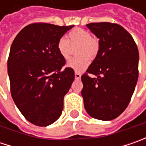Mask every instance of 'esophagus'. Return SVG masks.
<instances>
[{
	"label": "esophagus",
	"mask_w": 146,
	"mask_h": 146,
	"mask_svg": "<svg viewBox=\"0 0 146 146\" xmlns=\"http://www.w3.org/2000/svg\"><path fill=\"white\" fill-rule=\"evenodd\" d=\"M75 78H76V80H80L81 75H80V73H78V72H76V73H75Z\"/></svg>",
	"instance_id": "esophagus-1"
}]
</instances>
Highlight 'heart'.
Returning a JSON list of instances; mask_svg holds the SVG:
<instances>
[{
	"label": "heart",
	"mask_w": 146,
	"mask_h": 146,
	"mask_svg": "<svg viewBox=\"0 0 146 146\" xmlns=\"http://www.w3.org/2000/svg\"><path fill=\"white\" fill-rule=\"evenodd\" d=\"M69 40L62 37L58 41L57 49L60 56L63 59L70 58V44H79L76 54L79 57L70 59L67 62L66 66L74 70L76 72H82L89 65L90 58L97 56L99 50V41L97 38L92 36L90 31L83 28H75L69 33ZM88 56V57L87 56Z\"/></svg>",
	"instance_id": "obj_1"
}]
</instances>
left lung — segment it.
I'll list each match as a JSON object with an SVG mask.
<instances>
[{
	"label": "left lung",
	"instance_id": "1",
	"mask_svg": "<svg viewBox=\"0 0 146 146\" xmlns=\"http://www.w3.org/2000/svg\"><path fill=\"white\" fill-rule=\"evenodd\" d=\"M87 27L99 39V50L81 76V95L87 113L94 119L112 120L128 106L138 80L139 53L132 36L119 24L93 23Z\"/></svg>",
	"mask_w": 146,
	"mask_h": 146
}]
</instances>
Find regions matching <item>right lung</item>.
I'll use <instances>...</instances> for the list:
<instances>
[{
  "instance_id": "1",
  "label": "right lung",
  "mask_w": 146,
  "mask_h": 146,
  "mask_svg": "<svg viewBox=\"0 0 146 146\" xmlns=\"http://www.w3.org/2000/svg\"><path fill=\"white\" fill-rule=\"evenodd\" d=\"M73 27L30 24L11 44L7 62L11 96L22 115L36 126L58 119L74 81V70L62 69L66 61L57 49L59 39Z\"/></svg>"
}]
</instances>
